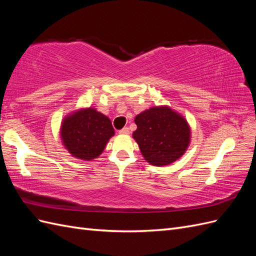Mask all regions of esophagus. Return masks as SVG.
Masks as SVG:
<instances>
[{"label": "esophagus", "instance_id": "esophagus-1", "mask_svg": "<svg viewBox=\"0 0 256 256\" xmlns=\"http://www.w3.org/2000/svg\"><path fill=\"white\" fill-rule=\"evenodd\" d=\"M118 134H122V136H127V134H129V129H128L127 127H124L122 129H120V130L118 131Z\"/></svg>", "mask_w": 256, "mask_h": 256}]
</instances>
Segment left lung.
<instances>
[{
  "instance_id": "obj_1",
  "label": "left lung",
  "mask_w": 256,
  "mask_h": 256,
  "mask_svg": "<svg viewBox=\"0 0 256 256\" xmlns=\"http://www.w3.org/2000/svg\"><path fill=\"white\" fill-rule=\"evenodd\" d=\"M132 138L144 159L156 166L173 164L182 157L191 141L187 120L168 106H154L134 118Z\"/></svg>"
}]
</instances>
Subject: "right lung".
<instances>
[{
  "label": "right lung",
  "instance_id": "obj_1",
  "mask_svg": "<svg viewBox=\"0 0 256 256\" xmlns=\"http://www.w3.org/2000/svg\"><path fill=\"white\" fill-rule=\"evenodd\" d=\"M114 134L110 118L90 106L66 115L60 128L62 144L72 157L84 161L98 158Z\"/></svg>",
  "mask_w": 256,
  "mask_h": 256
}]
</instances>
